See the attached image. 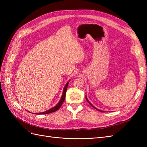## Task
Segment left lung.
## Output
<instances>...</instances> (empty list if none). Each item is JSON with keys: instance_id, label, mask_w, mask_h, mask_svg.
I'll return each mask as SVG.
<instances>
[{"instance_id": "8db88e82", "label": "left lung", "mask_w": 147, "mask_h": 147, "mask_svg": "<svg viewBox=\"0 0 147 147\" xmlns=\"http://www.w3.org/2000/svg\"><path fill=\"white\" fill-rule=\"evenodd\" d=\"M86 100H87V101L88 102V103H89V104H90V105H91V106L92 107H93V108H94V109H96V110H98V111H100V112H106V111H103V110H99L98 109H97L96 107H94V105H92V104L91 103V102H90V101H89V100H88V99H87V97H86Z\"/></svg>"}]
</instances>
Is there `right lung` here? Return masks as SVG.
<instances>
[{"label": "right lung", "mask_w": 147, "mask_h": 147, "mask_svg": "<svg viewBox=\"0 0 147 147\" xmlns=\"http://www.w3.org/2000/svg\"><path fill=\"white\" fill-rule=\"evenodd\" d=\"M70 81V80H69ZM69 82L65 84V85L63 89V94H62V96H61V98L59 100V102L57 103V104L54 107H52L50 109H49L47 111H45V112H40V113H34V114H36V115H44V114H48V113H53L54 112H56V111H57V110H58L60 107L62 105V104H63V103L64 102V100H65V93H66V91H67V86H68V84H69ZM30 113H31L30 112Z\"/></svg>", "instance_id": "right-lung-1"}]
</instances>
